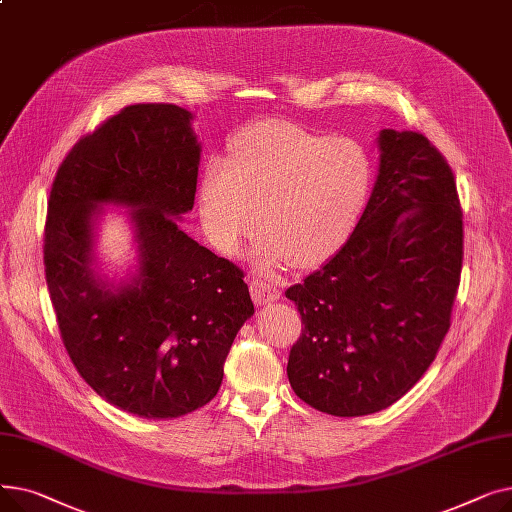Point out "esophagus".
<instances>
[{
  "instance_id": "esophagus-1",
  "label": "esophagus",
  "mask_w": 512,
  "mask_h": 512,
  "mask_svg": "<svg viewBox=\"0 0 512 512\" xmlns=\"http://www.w3.org/2000/svg\"><path fill=\"white\" fill-rule=\"evenodd\" d=\"M280 286L270 280V278H251V297L257 305H265V303H274L280 299Z\"/></svg>"
}]
</instances>
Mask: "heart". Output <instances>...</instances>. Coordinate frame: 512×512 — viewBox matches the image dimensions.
<instances>
[{
	"label": "heart",
	"mask_w": 512,
	"mask_h": 512,
	"mask_svg": "<svg viewBox=\"0 0 512 512\" xmlns=\"http://www.w3.org/2000/svg\"><path fill=\"white\" fill-rule=\"evenodd\" d=\"M363 145L284 120L242 128L230 157L207 159L199 180L201 224L215 247L234 253L259 224L261 270L324 265L353 236L371 193Z\"/></svg>",
	"instance_id": "obj_1"
}]
</instances>
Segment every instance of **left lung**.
<instances>
[{"mask_svg": "<svg viewBox=\"0 0 512 512\" xmlns=\"http://www.w3.org/2000/svg\"><path fill=\"white\" fill-rule=\"evenodd\" d=\"M371 197L346 245L286 290L303 332L288 382L336 417L378 413L436 359L461 282L463 211L442 153L423 134L384 128Z\"/></svg>", "mask_w": 512, "mask_h": 512, "instance_id": "left-lung-1", "label": "left lung"}]
</instances>
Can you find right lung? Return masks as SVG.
Segmentation results:
<instances>
[{"mask_svg": "<svg viewBox=\"0 0 512 512\" xmlns=\"http://www.w3.org/2000/svg\"><path fill=\"white\" fill-rule=\"evenodd\" d=\"M191 124L172 103L124 107L72 147L47 207L45 280L66 351L101 398L145 419L205 407L255 313L245 274L180 230L201 161ZM110 204L129 209L138 251L118 283L96 257Z\"/></svg>", "mask_w": 512, "mask_h": 512, "instance_id": "1", "label": "right lung"}]
</instances>
